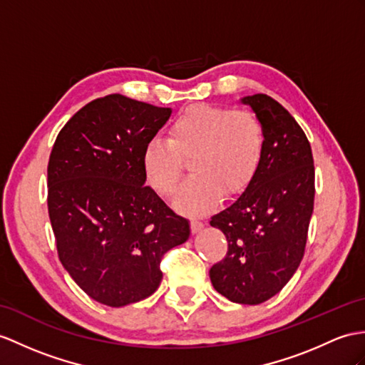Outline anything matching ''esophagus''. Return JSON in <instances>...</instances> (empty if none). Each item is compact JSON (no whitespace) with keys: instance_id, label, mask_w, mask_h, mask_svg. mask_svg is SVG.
<instances>
[{"instance_id":"1","label":"esophagus","mask_w":365,"mask_h":365,"mask_svg":"<svg viewBox=\"0 0 365 365\" xmlns=\"http://www.w3.org/2000/svg\"><path fill=\"white\" fill-rule=\"evenodd\" d=\"M190 226H192V232L193 234H197V232H200V230L202 229V221L201 220H197V218H192V221H190Z\"/></svg>"}]
</instances>
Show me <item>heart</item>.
I'll return each instance as SVG.
<instances>
[{
  "instance_id": "1",
  "label": "heart",
  "mask_w": 365,
  "mask_h": 365,
  "mask_svg": "<svg viewBox=\"0 0 365 365\" xmlns=\"http://www.w3.org/2000/svg\"><path fill=\"white\" fill-rule=\"evenodd\" d=\"M266 145L264 127L251 110L220 105H195L178 114L167 139L150 138L142 167L150 185L168 197L190 164L192 176L175 198V206L189 213L206 212L221 193H242L259 168Z\"/></svg>"
}]
</instances>
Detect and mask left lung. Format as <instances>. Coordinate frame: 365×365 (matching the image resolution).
Segmentation results:
<instances>
[{
	"label": "left lung",
	"instance_id": "left-lung-1",
	"mask_svg": "<svg viewBox=\"0 0 365 365\" xmlns=\"http://www.w3.org/2000/svg\"><path fill=\"white\" fill-rule=\"evenodd\" d=\"M259 115L266 145L246 190L210 226L226 235L225 259L210 268L213 288L230 302L259 305L287 285L304 259L314 207V161L296 119L266 94L243 99Z\"/></svg>",
	"mask_w": 365,
	"mask_h": 365
}]
</instances>
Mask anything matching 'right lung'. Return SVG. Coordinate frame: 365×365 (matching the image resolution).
I'll return each instance as SVG.
<instances>
[{
  "mask_svg": "<svg viewBox=\"0 0 365 365\" xmlns=\"http://www.w3.org/2000/svg\"><path fill=\"white\" fill-rule=\"evenodd\" d=\"M172 110L110 94L60 130L48 164V212L61 264L88 296L123 307L152 296L189 221L145 185L142 153Z\"/></svg>",
  "mask_w": 365,
  "mask_h": 365,
  "instance_id": "1",
  "label": "right lung"
}]
</instances>
